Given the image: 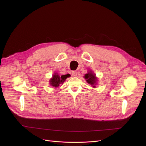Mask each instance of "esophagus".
I'll return each mask as SVG.
<instances>
[{
  "mask_svg": "<svg viewBox=\"0 0 146 146\" xmlns=\"http://www.w3.org/2000/svg\"><path fill=\"white\" fill-rule=\"evenodd\" d=\"M77 73H78V72H77V71H73L72 72V76H77Z\"/></svg>",
  "mask_w": 146,
  "mask_h": 146,
  "instance_id": "obj_1",
  "label": "esophagus"
}]
</instances>
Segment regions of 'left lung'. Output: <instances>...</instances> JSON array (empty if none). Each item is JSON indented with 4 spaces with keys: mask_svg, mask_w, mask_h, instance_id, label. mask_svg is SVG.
Wrapping results in <instances>:
<instances>
[{
    "mask_svg": "<svg viewBox=\"0 0 146 146\" xmlns=\"http://www.w3.org/2000/svg\"><path fill=\"white\" fill-rule=\"evenodd\" d=\"M86 80V82L90 84V85L92 86L93 88H95L97 82V78H96V74H95L92 71H89L87 74H86L84 76Z\"/></svg>",
    "mask_w": 146,
    "mask_h": 146,
    "instance_id": "left-lung-1",
    "label": "left lung"
}]
</instances>
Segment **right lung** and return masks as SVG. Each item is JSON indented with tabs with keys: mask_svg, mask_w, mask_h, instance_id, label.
Wrapping results in <instances>:
<instances>
[{
	"mask_svg": "<svg viewBox=\"0 0 146 146\" xmlns=\"http://www.w3.org/2000/svg\"><path fill=\"white\" fill-rule=\"evenodd\" d=\"M70 76V75L69 74L59 76L57 73H54L52 75V78L50 80V83L51 86L57 88L60 86V84H63L66 79Z\"/></svg>",
	"mask_w": 146,
	"mask_h": 146,
	"instance_id": "right-lung-1",
	"label": "right lung"
}]
</instances>
